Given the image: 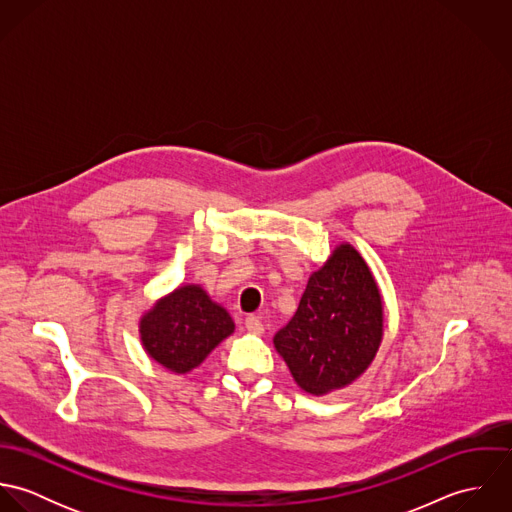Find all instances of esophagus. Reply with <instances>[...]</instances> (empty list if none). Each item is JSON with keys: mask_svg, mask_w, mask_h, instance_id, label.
Listing matches in <instances>:
<instances>
[{"mask_svg": "<svg viewBox=\"0 0 512 512\" xmlns=\"http://www.w3.org/2000/svg\"><path fill=\"white\" fill-rule=\"evenodd\" d=\"M244 325H246V331H248V333H254V335H260V333L264 331V325H262L260 317H256V315H248L246 321H244Z\"/></svg>", "mask_w": 512, "mask_h": 512, "instance_id": "obj_1", "label": "esophagus"}]
</instances>
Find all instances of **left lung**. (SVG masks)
I'll use <instances>...</instances> for the list:
<instances>
[{
  "instance_id": "obj_1",
  "label": "left lung",
  "mask_w": 512,
  "mask_h": 512,
  "mask_svg": "<svg viewBox=\"0 0 512 512\" xmlns=\"http://www.w3.org/2000/svg\"><path fill=\"white\" fill-rule=\"evenodd\" d=\"M384 333L382 297L365 258L347 242L309 276L292 321L274 347L297 386L313 396L353 384L376 357Z\"/></svg>"
}]
</instances>
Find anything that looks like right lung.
<instances>
[{
	"label": "right lung",
	"instance_id": "1",
	"mask_svg": "<svg viewBox=\"0 0 512 512\" xmlns=\"http://www.w3.org/2000/svg\"><path fill=\"white\" fill-rule=\"evenodd\" d=\"M232 333L228 311L197 284L163 295L140 319V339L149 359L175 374L197 368Z\"/></svg>",
	"mask_w": 512,
	"mask_h": 512
}]
</instances>
